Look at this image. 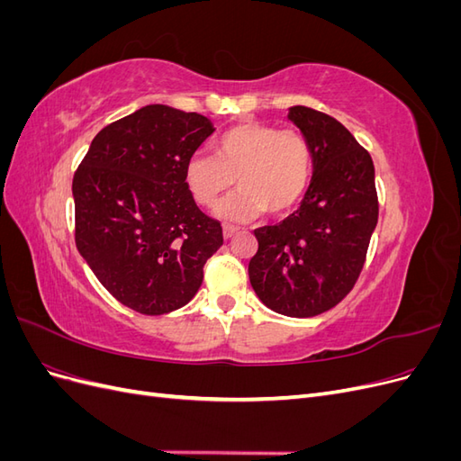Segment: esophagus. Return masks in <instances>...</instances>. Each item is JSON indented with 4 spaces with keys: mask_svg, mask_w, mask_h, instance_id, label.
Segmentation results:
<instances>
[{
    "mask_svg": "<svg viewBox=\"0 0 461 461\" xmlns=\"http://www.w3.org/2000/svg\"><path fill=\"white\" fill-rule=\"evenodd\" d=\"M239 227H232V225H225L222 227V236H225V240H229V239H232L234 234H239Z\"/></svg>",
    "mask_w": 461,
    "mask_h": 461,
    "instance_id": "34e87169",
    "label": "esophagus"
}]
</instances>
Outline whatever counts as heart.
<instances>
[{"instance_id": "heart-1", "label": "heart", "mask_w": 461, "mask_h": 461, "mask_svg": "<svg viewBox=\"0 0 461 461\" xmlns=\"http://www.w3.org/2000/svg\"><path fill=\"white\" fill-rule=\"evenodd\" d=\"M215 156L194 153L185 167L186 186L202 207H215L236 185L240 192L222 203L219 215L227 221H249L267 209L285 215L310 188L313 153L305 136L294 129L242 122L213 142Z\"/></svg>"}]
</instances>
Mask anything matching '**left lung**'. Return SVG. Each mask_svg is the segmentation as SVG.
<instances>
[{
	"instance_id": "left-lung-1",
	"label": "left lung",
	"mask_w": 461,
	"mask_h": 461,
	"mask_svg": "<svg viewBox=\"0 0 461 461\" xmlns=\"http://www.w3.org/2000/svg\"><path fill=\"white\" fill-rule=\"evenodd\" d=\"M288 119L312 146L313 176L294 213L254 230L259 246L248 275L269 310L313 317L354 288L379 202L371 156L342 122L303 105L290 107Z\"/></svg>"
}]
</instances>
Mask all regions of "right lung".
Wrapping results in <instances>:
<instances>
[{
  "mask_svg": "<svg viewBox=\"0 0 461 461\" xmlns=\"http://www.w3.org/2000/svg\"><path fill=\"white\" fill-rule=\"evenodd\" d=\"M213 122L151 104L95 134L73 178L75 242L111 296L144 315L186 305L222 246L221 222L200 212L186 161Z\"/></svg>",
  "mask_w": 461,
  "mask_h": 461,
  "instance_id": "add662e5",
  "label": "right lung"
}]
</instances>
